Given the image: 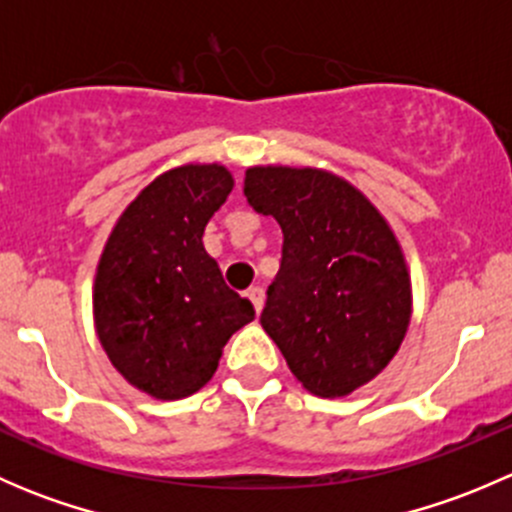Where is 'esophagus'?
<instances>
[{
    "instance_id": "1",
    "label": "esophagus",
    "mask_w": 512,
    "mask_h": 512,
    "mask_svg": "<svg viewBox=\"0 0 512 512\" xmlns=\"http://www.w3.org/2000/svg\"><path fill=\"white\" fill-rule=\"evenodd\" d=\"M247 299H250L252 307H255V314H260L262 307H265V292H262V287L247 289Z\"/></svg>"
}]
</instances>
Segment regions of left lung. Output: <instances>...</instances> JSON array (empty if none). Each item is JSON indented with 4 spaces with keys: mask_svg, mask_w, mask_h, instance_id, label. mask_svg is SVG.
I'll return each instance as SVG.
<instances>
[{
    "mask_svg": "<svg viewBox=\"0 0 512 512\" xmlns=\"http://www.w3.org/2000/svg\"><path fill=\"white\" fill-rule=\"evenodd\" d=\"M245 198L285 235L262 329L304 389L352 394L394 359L411 322L394 230L352 183L319 168H247Z\"/></svg>",
    "mask_w": 512,
    "mask_h": 512,
    "instance_id": "8db88e82",
    "label": "left lung"
}]
</instances>
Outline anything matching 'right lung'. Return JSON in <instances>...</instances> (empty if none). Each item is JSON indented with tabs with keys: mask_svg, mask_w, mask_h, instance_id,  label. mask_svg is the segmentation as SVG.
I'll return each mask as SVG.
<instances>
[{
	"mask_svg": "<svg viewBox=\"0 0 512 512\" xmlns=\"http://www.w3.org/2000/svg\"><path fill=\"white\" fill-rule=\"evenodd\" d=\"M225 165H180L123 210L101 252L94 322L118 374L153 399H185L213 379L227 339L255 309L225 285L203 232L230 195Z\"/></svg>",
	"mask_w": 512,
	"mask_h": 512,
	"instance_id": "1",
	"label": "right lung"
}]
</instances>
